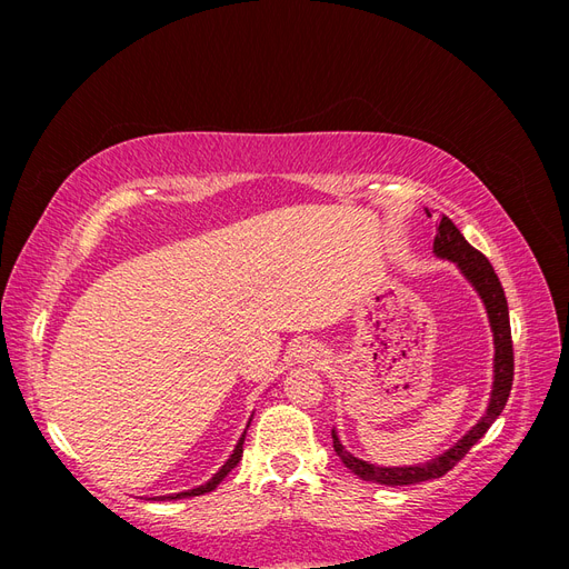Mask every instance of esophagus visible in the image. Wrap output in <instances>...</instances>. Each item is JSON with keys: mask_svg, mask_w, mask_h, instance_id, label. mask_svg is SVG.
<instances>
[{"mask_svg": "<svg viewBox=\"0 0 569 569\" xmlns=\"http://www.w3.org/2000/svg\"><path fill=\"white\" fill-rule=\"evenodd\" d=\"M313 358H320V356H318V353H316V356H313ZM313 358H311V360H313ZM306 360H308V358H306Z\"/></svg>", "mask_w": 569, "mask_h": 569, "instance_id": "obj_1", "label": "esophagus"}]
</instances>
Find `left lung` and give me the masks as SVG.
<instances>
[{
  "instance_id": "left-lung-1",
  "label": "left lung",
  "mask_w": 569,
  "mask_h": 569,
  "mask_svg": "<svg viewBox=\"0 0 569 569\" xmlns=\"http://www.w3.org/2000/svg\"><path fill=\"white\" fill-rule=\"evenodd\" d=\"M435 253L441 258H449V261H456L458 268L465 272V278L475 284L481 301H485V306H487L489 322L493 330V343H496V360H493L496 375H493V391H491L489 410H487V416L481 418L470 429V432L453 446V449L435 458L432 462L416 465V468H377V465L358 460L349 451H343V446L339 443L337 435L332 432L335 451L341 458V462L347 465L353 475H358L366 481H375V485H387V487L420 485V481L437 479V477H443L449 470H453L456 465L465 456H468L472 446L487 435V429L493 425V420L501 416L506 403H508L510 389H512L515 356H512L508 301H506V291L501 287V280H498V274L493 272L489 258L481 251H477L472 244H468V239L460 234V230L453 226V220L449 216H443L439 222V232L435 237Z\"/></svg>"
}]
</instances>
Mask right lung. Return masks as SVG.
<instances>
[{
  "label": "right lung",
  "instance_id": "obj_1",
  "mask_svg": "<svg viewBox=\"0 0 569 569\" xmlns=\"http://www.w3.org/2000/svg\"><path fill=\"white\" fill-rule=\"evenodd\" d=\"M242 443H244V435H242V439H239V443H237V449H234V453L230 456V460L222 465V468L216 472V477H211V481H206V485H201V487H197V489H189V491H182V493H173V496H163V498H168V501H178V498H189V496H201V493H209V491H213L222 479H226L230 472H232V468L234 465L242 460V453H244V449H242Z\"/></svg>",
  "mask_w": 569,
  "mask_h": 569
}]
</instances>
